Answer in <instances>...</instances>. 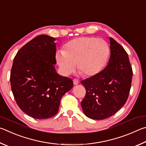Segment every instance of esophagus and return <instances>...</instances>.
Instances as JSON below:
<instances>
[{
  "mask_svg": "<svg viewBox=\"0 0 146 146\" xmlns=\"http://www.w3.org/2000/svg\"><path fill=\"white\" fill-rule=\"evenodd\" d=\"M73 82H74V85H78V84H79V80H77V79H74Z\"/></svg>",
  "mask_w": 146,
  "mask_h": 146,
  "instance_id": "1",
  "label": "esophagus"
}]
</instances>
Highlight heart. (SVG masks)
<instances>
[{
  "label": "heart",
  "instance_id": "b5f03b06",
  "mask_svg": "<svg viewBox=\"0 0 146 146\" xmlns=\"http://www.w3.org/2000/svg\"><path fill=\"white\" fill-rule=\"evenodd\" d=\"M110 48L105 41L95 37L82 36L69 41L63 51L56 54V60L61 72L65 76L78 70L86 77L96 76L105 66Z\"/></svg>",
  "mask_w": 146,
  "mask_h": 146
}]
</instances>
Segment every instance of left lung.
<instances>
[{
	"label": "left lung",
	"instance_id": "1",
	"mask_svg": "<svg viewBox=\"0 0 146 146\" xmlns=\"http://www.w3.org/2000/svg\"><path fill=\"white\" fill-rule=\"evenodd\" d=\"M108 65L96 76L81 81L86 95L81 105L86 117L107 119L126 103L131 85L133 70L129 57L122 45L112 38Z\"/></svg>",
	"mask_w": 146,
	"mask_h": 146
}]
</instances>
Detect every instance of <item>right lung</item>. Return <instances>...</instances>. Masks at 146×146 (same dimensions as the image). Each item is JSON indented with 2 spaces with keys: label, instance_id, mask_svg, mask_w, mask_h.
Returning a JSON list of instances; mask_svg holds the SVG:
<instances>
[{
  "label": "right lung",
  "instance_id": "right-lung-1",
  "mask_svg": "<svg viewBox=\"0 0 146 146\" xmlns=\"http://www.w3.org/2000/svg\"><path fill=\"white\" fill-rule=\"evenodd\" d=\"M56 40L42 35L18 51L10 74L18 106L34 119H48L58 113L61 99L73 86L71 79L56 72Z\"/></svg>",
  "mask_w": 146,
  "mask_h": 146
}]
</instances>
